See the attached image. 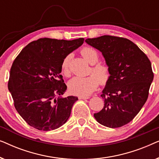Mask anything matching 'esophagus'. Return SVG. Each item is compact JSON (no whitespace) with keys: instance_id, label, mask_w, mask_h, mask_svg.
<instances>
[{"instance_id":"1","label":"esophagus","mask_w":159,"mask_h":159,"mask_svg":"<svg viewBox=\"0 0 159 159\" xmlns=\"http://www.w3.org/2000/svg\"><path fill=\"white\" fill-rule=\"evenodd\" d=\"M90 98V96H80L79 99H82V100H85V99H89Z\"/></svg>"}]
</instances>
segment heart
Instances as JSON below:
<instances>
[{
	"label": "heart",
	"mask_w": 159,
	"mask_h": 159,
	"mask_svg": "<svg viewBox=\"0 0 159 159\" xmlns=\"http://www.w3.org/2000/svg\"><path fill=\"white\" fill-rule=\"evenodd\" d=\"M81 54L91 66L90 72L95 75H90L88 77H75L69 80L68 88L69 91L75 95H88L94 92L98 85V82L103 84L107 82L109 79V67L103 62H98L99 55L94 48L90 47H84L81 50ZM71 58V55H67L63 60L61 69L64 75L69 74V65Z\"/></svg>",
	"instance_id": "obj_1"
}]
</instances>
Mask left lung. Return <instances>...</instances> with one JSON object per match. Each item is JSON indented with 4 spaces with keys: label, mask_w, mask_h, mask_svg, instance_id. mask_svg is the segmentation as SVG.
<instances>
[{
    "label": "left lung",
    "mask_w": 159,
    "mask_h": 159,
    "mask_svg": "<svg viewBox=\"0 0 159 159\" xmlns=\"http://www.w3.org/2000/svg\"><path fill=\"white\" fill-rule=\"evenodd\" d=\"M101 51L109 67V79L102 91L104 106L94 117L101 125L120 127L133 119L144 106L153 80L151 63L128 39L103 35L86 39Z\"/></svg>",
    "instance_id": "1"
}]
</instances>
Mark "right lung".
<instances>
[{
	"label": "right lung",
	"mask_w": 159,
	"mask_h": 159,
	"mask_svg": "<svg viewBox=\"0 0 159 159\" xmlns=\"http://www.w3.org/2000/svg\"><path fill=\"white\" fill-rule=\"evenodd\" d=\"M83 43L84 38H40L24 48L14 60L8 88L17 112L31 127L50 131L68 120L78 98L62 97L67 87L61 75V64Z\"/></svg>",
	"instance_id": "add662e5"
}]
</instances>
